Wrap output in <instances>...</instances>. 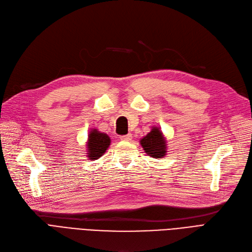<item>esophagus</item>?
I'll use <instances>...</instances> for the list:
<instances>
[{"label": "esophagus", "mask_w": 252, "mask_h": 252, "mask_svg": "<svg viewBox=\"0 0 252 252\" xmlns=\"http://www.w3.org/2000/svg\"><path fill=\"white\" fill-rule=\"evenodd\" d=\"M132 134H126V135H124V136H120V139L123 141H129L132 140Z\"/></svg>", "instance_id": "34e87169"}]
</instances>
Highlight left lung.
<instances>
[{
  "instance_id": "1",
  "label": "left lung",
  "mask_w": 252,
  "mask_h": 252,
  "mask_svg": "<svg viewBox=\"0 0 252 252\" xmlns=\"http://www.w3.org/2000/svg\"><path fill=\"white\" fill-rule=\"evenodd\" d=\"M140 144L147 155L156 159H161L166 156V139L159 127H153L152 131L141 139Z\"/></svg>"
}]
</instances>
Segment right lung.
<instances>
[{"label": "right lung", "instance_id": "add662e5", "mask_svg": "<svg viewBox=\"0 0 252 252\" xmlns=\"http://www.w3.org/2000/svg\"><path fill=\"white\" fill-rule=\"evenodd\" d=\"M111 143L110 137L100 133L96 128H92L88 135L87 142V157L89 160H97L106 153Z\"/></svg>", "mask_w": 252, "mask_h": 252}]
</instances>
